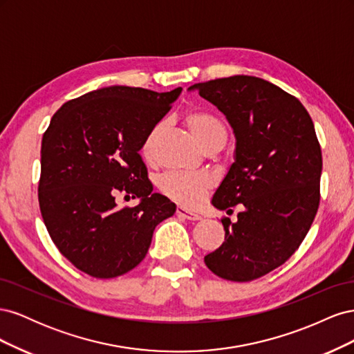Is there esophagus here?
<instances>
[{
  "instance_id": "34e87169",
  "label": "esophagus",
  "mask_w": 354,
  "mask_h": 354,
  "mask_svg": "<svg viewBox=\"0 0 354 354\" xmlns=\"http://www.w3.org/2000/svg\"><path fill=\"white\" fill-rule=\"evenodd\" d=\"M177 216L183 217V218H187V220H192V221L201 220L199 214H196V212H194V211H189V209H186V208H183V207H178V208H177Z\"/></svg>"
}]
</instances>
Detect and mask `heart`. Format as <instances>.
<instances>
[{"instance_id": "obj_1", "label": "heart", "mask_w": 354, "mask_h": 354, "mask_svg": "<svg viewBox=\"0 0 354 354\" xmlns=\"http://www.w3.org/2000/svg\"><path fill=\"white\" fill-rule=\"evenodd\" d=\"M185 122L203 147L224 145L227 140V130L216 115L207 111H190ZM162 133V124H156L147 133L142 143V155L146 160L155 158L158 138ZM211 187V178L202 173H169L160 178V189L164 194L181 205L196 207L202 202Z\"/></svg>"}]
</instances>
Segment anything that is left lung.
Returning <instances> with one entry per match:
<instances>
[{
    "label": "left lung",
    "instance_id": "1",
    "mask_svg": "<svg viewBox=\"0 0 354 354\" xmlns=\"http://www.w3.org/2000/svg\"><path fill=\"white\" fill-rule=\"evenodd\" d=\"M226 115L236 137L234 162L212 196L224 242L205 255L223 279L250 282L282 266L304 241L320 201L322 152L312 118L294 95L248 75L192 85Z\"/></svg>",
    "mask_w": 354,
    "mask_h": 354
}]
</instances>
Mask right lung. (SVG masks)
I'll return each instance as SVG.
<instances>
[{"instance_id":"obj_1","label":"right lung","mask_w":354,"mask_h":354,"mask_svg":"<svg viewBox=\"0 0 354 354\" xmlns=\"http://www.w3.org/2000/svg\"><path fill=\"white\" fill-rule=\"evenodd\" d=\"M181 93L112 85L66 102L41 143L38 201L50 238L63 257L97 279L140 263L153 230L176 203L153 194L142 143ZM122 193L136 207L118 209Z\"/></svg>"}]
</instances>
